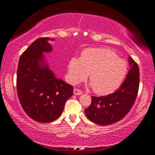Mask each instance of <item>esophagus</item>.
Segmentation results:
<instances>
[{
    "label": "esophagus",
    "instance_id": "obj_1",
    "mask_svg": "<svg viewBox=\"0 0 155 155\" xmlns=\"http://www.w3.org/2000/svg\"><path fill=\"white\" fill-rule=\"evenodd\" d=\"M73 94H74L75 95H82V91L78 88H74V90H73Z\"/></svg>",
    "mask_w": 155,
    "mask_h": 155
}]
</instances>
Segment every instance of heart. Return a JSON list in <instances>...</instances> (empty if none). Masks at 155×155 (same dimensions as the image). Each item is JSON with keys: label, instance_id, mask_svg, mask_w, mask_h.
<instances>
[{"label": "heart", "instance_id": "b5f03b06", "mask_svg": "<svg viewBox=\"0 0 155 155\" xmlns=\"http://www.w3.org/2000/svg\"><path fill=\"white\" fill-rule=\"evenodd\" d=\"M127 65L106 48H91L82 51L80 58L73 57L68 65V80L73 85L82 82L87 76L89 85L99 95L113 93L125 78Z\"/></svg>", "mask_w": 155, "mask_h": 155}]
</instances>
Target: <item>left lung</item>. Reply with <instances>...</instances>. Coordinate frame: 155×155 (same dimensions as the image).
Here are the masks:
<instances>
[{
    "label": "left lung",
    "mask_w": 155,
    "mask_h": 155,
    "mask_svg": "<svg viewBox=\"0 0 155 155\" xmlns=\"http://www.w3.org/2000/svg\"><path fill=\"white\" fill-rule=\"evenodd\" d=\"M130 70L125 80L113 94L97 97L85 109L87 118L100 125H109L122 119L128 113L137 98L140 85V70L131 57L128 58Z\"/></svg>",
    "instance_id": "left-lung-1"
}]
</instances>
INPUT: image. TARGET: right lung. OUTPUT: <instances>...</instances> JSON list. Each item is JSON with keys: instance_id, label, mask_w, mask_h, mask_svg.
Returning <instances> with one entry per match:
<instances>
[{"instance_id": "add662e5", "label": "right lung", "mask_w": 155, "mask_h": 155, "mask_svg": "<svg viewBox=\"0 0 155 155\" xmlns=\"http://www.w3.org/2000/svg\"><path fill=\"white\" fill-rule=\"evenodd\" d=\"M48 37L31 43L19 58L17 70V93L30 118L40 123L51 122L61 116L73 87L56 77L43 53L52 51Z\"/></svg>"}]
</instances>
